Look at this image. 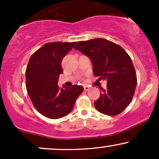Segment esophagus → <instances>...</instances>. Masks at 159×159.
<instances>
[{
	"label": "esophagus",
	"instance_id": "1",
	"mask_svg": "<svg viewBox=\"0 0 159 159\" xmlns=\"http://www.w3.org/2000/svg\"><path fill=\"white\" fill-rule=\"evenodd\" d=\"M84 90L87 91V90H90V87H89V86H87V85H85V86H84Z\"/></svg>",
	"mask_w": 159,
	"mask_h": 159
}]
</instances>
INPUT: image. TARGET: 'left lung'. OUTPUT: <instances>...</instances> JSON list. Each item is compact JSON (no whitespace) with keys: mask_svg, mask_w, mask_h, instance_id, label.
<instances>
[{"mask_svg":"<svg viewBox=\"0 0 159 159\" xmlns=\"http://www.w3.org/2000/svg\"><path fill=\"white\" fill-rule=\"evenodd\" d=\"M74 48L90 58L98 80H107V89L101 87L99 98L94 102L96 108L109 116L120 114L132 102L137 85L130 57L121 46L100 38L78 42Z\"/></svg>","mask_w":159,"mask_h":159,"instance_id":"left-lung-1","label":"left lung"}]
</instances>
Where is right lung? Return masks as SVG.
<instances>
[{
  "label": "right lung",
  "mask_w": 159,
  "mask_h": 159,
  "mask_svg": "<svg viewBox=\"0 0 159 159\" xmlns=\"http://www.w3.org/2000/svg\"><path fill=\"white\" fill-rule=\"evenodd\" d=\"M73 43H48L30 57L26 69V88L35 108L49 119H59L72 111L75 102L84 91L80 85L72 87L57 85L63 73L61 62Z\"/></svg>",
  "instance_id": "1"
}]
</instances>
